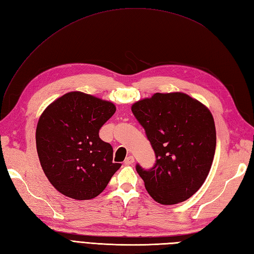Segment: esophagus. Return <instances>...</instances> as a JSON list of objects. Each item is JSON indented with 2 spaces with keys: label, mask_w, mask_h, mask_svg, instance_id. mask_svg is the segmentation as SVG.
<instances>
[{
  "label": "esophagus",
  "mask_w": 254,
  "mask_h": 254,
  "mask_svg": "<svg viewBox=\"0 0 254 254\" xmlns=\"http://www.w3.org/2000/svg\"><path fill=\"white\" fill-rule=\"evenodd\" d=\"M133 163H134V157H133V155H128V157L126 158V160H125V164L126 165H131Z\"/></svg>",
  "instance_id": "obj_1"
}]
</instances>
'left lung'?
<instances>
[{
	"label": "left lung",
	"instance_id": "left-lung-1",
	"mask_svg": "<svg viewBox=\"0 0 254 254\" xmlns=\"http://www.w3.org/2000/svg\"><path fill=\"white\" fill-rule=\"evenodd\" d=\"M132 113L155 153L150 170L136 165L148 193L162 205L190 198L205 183L216 151L210 110L186 93L173 92L136 102Z\"/></svg>",
	"mask_w": 254,
	"mask_h": 254
}]
</instances>
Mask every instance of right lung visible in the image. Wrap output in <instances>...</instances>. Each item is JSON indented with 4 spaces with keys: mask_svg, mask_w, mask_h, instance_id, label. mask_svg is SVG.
<instances>
[{
    "mask_svg": "<svg viewBox=\"0 0 254 254\" xmlns=\"http://www.w3.org/2000/svg\"><path fill=\"white\" fill-rule=\"evenodd\" d=\"M116 112L112 102L73 91L44 110L36 127V149L43 171L56 189L70 198L96 197L121 164L99 132Z\"/></svg>",
    "mask_w": 254,
    "mask_h": 254,
    "instance_id": "right-lung-1",
    "label": "right lung"
}]
</instances>
